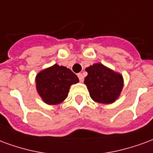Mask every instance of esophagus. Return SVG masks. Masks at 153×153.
I'll return each instance as SVG.
<instances>
[{"mask_svg":"<svg viewBox=\"0 0 153 153\" xmlns=\"http://www.w3.org/2000/svg\"><path fill=\"white\" fill-rule=\"evenodd\" d=\"M77 76H78V78H79V80H80V81H81V82H82V81H84V76H83V75H82L81 73H78Z\"/></svg>","mask_w":153,"mask_h":153,"instance_id":"esophagus-1","label":"esophagus"}]
</instances>
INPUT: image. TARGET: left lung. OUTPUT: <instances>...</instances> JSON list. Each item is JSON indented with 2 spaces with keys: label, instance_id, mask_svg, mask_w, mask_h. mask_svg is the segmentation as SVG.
<instances>
[{
  "label": "left lung",
  "instance_id": "left-lung-1",
  "mask_svg": "<svg viewBox=\"0 0 153 153\" xmlns=\"http://www.w3.org/2000/svg\"><path fill=\"white\" fill-rule=\"evenodd\" d=\"M88 75L85 78L91 99L100 103H112L123 88L122 76L102 63H94L85 68Z\"/></svg>",
  "mask_w": 153,
  "mask_h": 153
}]
</instances>
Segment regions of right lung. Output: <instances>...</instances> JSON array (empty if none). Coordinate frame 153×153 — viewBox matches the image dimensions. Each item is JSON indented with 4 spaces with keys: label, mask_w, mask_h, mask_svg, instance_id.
I'll return each instance as SVG.
<instances>
[{
    "label": "right lung",
    "mask_w": 153,
    "mask_h": 153,
    "mask_svg": "<svg viewBox=\"0 0 153 153\" xmlns=\"http://www.w3.org/2000/svg\"><path fill=\"white\" fill-rule=\"evenodd\" d=\"M79 82L75 73L63 66L54 64L42 70L36 76L39 95L45 103L55 105L65 100L70 86Z\"/></svg>",
    "instance_id": "1"
}]
</instances>
